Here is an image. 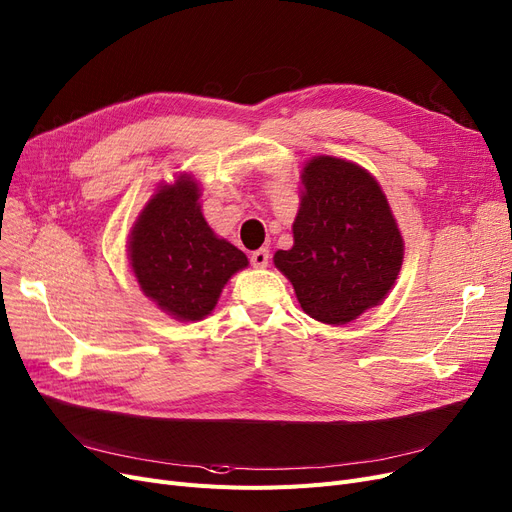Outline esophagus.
Masks as SVG:
<instances>
[{
    "label": "esophagus",
    "mask_w": 512,
    "mask_h": 512,
    "mask_svg": "<svg viewBox=\"0 0 512 512\" xmlns=\"http://www.w3.org/2000/svg\"><path fill=\"white\" fill-rule=\"evenodd\" d=\"M252 264L256 269H264L269 264V250L267 248H260V250H256V252H252Z\"/></svg>",
    "instance_id": "obj_1"
}]
</instances>
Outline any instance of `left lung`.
<instances>
[{
  "mask_svg": "<svg viewBox=\"0 0 512 512\" xmlns=\"http://www.w3.org/2000/svg\"><path fill=\"white\" fill-rule=\"evenodd\" d=\"M294 245L273 256L306 315L344 325L380 304L403 262V237L378 180L353 161L317 155L302 168Z\"/></svg>",
  "mask_w": 512,
  "mask_h": 512,
  "instance_id": "left-lung-1",
  "label": "left lung"
}]
</instances>
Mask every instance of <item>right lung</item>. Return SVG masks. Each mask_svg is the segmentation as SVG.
I'll list each match as a JSON object with an SVG mask.
<instances>
[{"label": "right lung", "instance_id": "add662e5", "mask_svg": "<svg viewBox=\"0 0 512 512\" xmlns=\"http://www.w3.org/2000/svg\"><path fill=\"white\" fill-rule=\"evenodd\" d=\"M199 195L189 174H180L174 185H161L136 218L128 241L142 294L178 321L210 315L227 281L248 267V256L210 229Z\"/></svg>", "mask_w": 512, "mask_h": 512}]
</instances>
